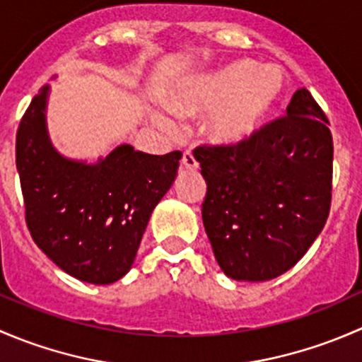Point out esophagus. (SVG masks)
Listing matches in <instances>:
<instances>
[{
    "label": "esophagus",
    "instance_id": "34e87169",
    "mask_svg": "<svg viewBox=\"0 0 362 362\" xmlns=\"http://www.w3.org/2000/svg\"><path fill=\"white\" fill-rule=\"evenodd\" d=\"M180 164L184 170H196V168H198V160H196L194 154H192L191 151H185L184 154H182Z\"/></svg>",
    "mask_w": 362,
    "mask_h": 362
}]
</instances>
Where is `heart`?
<instances>
[{
    "label": "heart",
    "mask_w": 362,
    "mask_h": 362,
    "mask_svg": "<svg viewBox=\"0 0 362 362\" xmlns=\"http://www.w3.org/2000/svg\"><path fill=\"white\" fill-rule=\"evenodd\" d=\"M275 66L261 68L252 61H236L228 66L196 76L171 96L180 113L211 110L208 134L222 145L249 140L272 115L286 93V80Z\"/></svg>",
    "instance_id": "obj_1"
}]
</instances>
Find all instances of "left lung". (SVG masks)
Instances as JSON below:
<instances>
[{"instance_id":"obj_1","label":"left lung","mask_w":362,"mask_h":362,"mask_svg":"<svg viewBox=\"0 0 362 362\" xmlns=\"http://www.w3.org/2000/svg\"><path fill=\"white\" fill-rule=\"evenodd\" d=\"M194 158L206 180L204 231L228 276L264 282L291 269L331 208L333 136L329 120L306 89L287 115L236 145L203 144Z\"/></svg>"}]
</instances>
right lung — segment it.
Here are the masks:
<instances>
[{
  "instance_id": "obj_1",
  "label": "right lung",
  "mask_w": 362,
  "mask_h": 362,
  "mask_svg": "<svg viewBox=\"0 0 362 362\" xmlns=\"http://www.w3.org/2000/svg\"><path fill=\"white\" fill-rule=\"evenodd\" d=\"M43 87L21 119L16 164L25 224L63 272L107 286L133 266L152 210L173 184L180 152L148 156L119 145L98 164L64 159L45 129Z\"/></svg>"
}]
</instances>
